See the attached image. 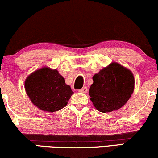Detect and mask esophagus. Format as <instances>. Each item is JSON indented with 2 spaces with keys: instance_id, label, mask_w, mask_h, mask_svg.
Returning <instances> with one entry per match:
<instances>
[{
  "instance_id": "obj_1",
  "label": "esophagus",
  "mask_w": 158,
  "mask_h": 158,
  "mask_svg": "<svg viewBox=\"0 0 158 158\" xmlns=\"http://www.w3.org/2000/svg\"><path fill=\"white\" fill-rule=\"evenodd\" d=\"M79 92H81V93H87V91H88V88H86V87H84V88H81L80 90H79Z\"/></svg>"
}]
</instances>
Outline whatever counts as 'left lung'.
Masks as SVG:
<instances>
[{"label": "left lung", "mask_w": 158, "mask_h": 158, "mask_svg": "<svg viewBox=\"0 0 158 158\" xmlns=\"http://www.w3.org/2000/svg\"><path fill=\"white\" fill-rule=\"evenodd\" d=\"M90 100L102 113L118 110L131 97L135 78L129 70L116 62L111 63L93 77Z\"/></svg>", "instance_id": "left-lung-1"}]
</instances>
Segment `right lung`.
<instances>
[{"label":"right lung","mask_w":158,"mask_h":158,"mask_svg":"<svg viewBox=\"0 0 158 158\" xmlns=\"http://www.w3.org/2000/svg\"><path fill=\"white\" fill-rule=\"evenodd\" d=\"M30 100L39 109L48 112L61 110L73 92L56 70L43 68L30 74L25 81Z\"/></svg>","instance_id":"right-lung-1"}]
</instances>
